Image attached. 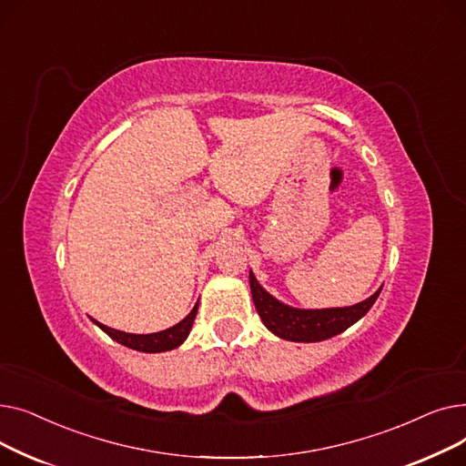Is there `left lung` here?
I'll use <instances>...</instances> for the list:
<instances>
[{"label":"left lung","mask_w":466,"mask_h":466,"mask_svg":"<svg viewBox=\"0 0 466 466\" xmlns=\"http://www.w3.org/2000/svg\"><path fill=\"white\" fill-rule=\"evenodd\" d=\"M249 285L255 308L266 329L290 341H323L344 332L369 313L381 292V289H378L370 299L350 308L299 309L279 302L270 292L264 290L253 272H249Z\"/></svg>","instance_id":"obj_1"}]
</instances>
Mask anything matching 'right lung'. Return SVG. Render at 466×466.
Returning <instances> with one entry per match:
<instances>
[{
  "label": "right lung",
  "mask_w": 466,
  "mask_h": 466,
  "mask_svg": "<svg viewBox=\"0 0 466 466\" xmlns=\"http://www.w3.org/2000/svg\"><path fill=\"white\" fill-rule=\"evenodd\" d=\"M198 313V302L192 308V311L185 317L183 321H179L177 325L169 327L166 330L160 332H153V334H130V332H122V330H115L111 327H106L102 323L94 321L97 327H100L109 338H113L118 344L127 346L130 350L136 351H143V353H160V351H169V350H176L179 348L183 341L187 339L192 323H194V317Z\"/></svg>",
  "instance_id": "add662e5"
}]
</instances>
